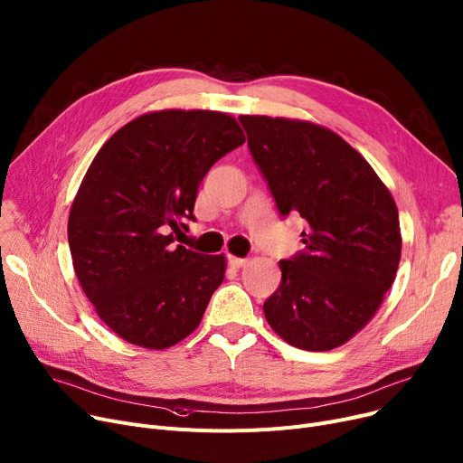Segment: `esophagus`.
<instances>
[{
    "mask_svg": "<svg viewBox=\"0 0 463 463\" xmlns=\"http://www.w3.org/2000/svg\"><path fill=\"white\" fill-rule=\"evenodd\" d=\"M248 259H240V257H232L229 255V264L232 266V269H241V266H246Z\"/></svg>",
    "mask_w": 463,
    "mask_h": 463,
    "instance_id": "esophagus-1",
    "label": "esophagus"
}]
</instances>
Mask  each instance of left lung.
Wrapping results in <instances>:
<instances>
[{"instance_id": "obj_1", "label": "left lung", "mask_w": 463, "mask_h": 463, "mask_svg": "<svg viewBox=\"0 0 463 463\" xmlns=\"http://www.w3.org/2000/svg\"><path fill=\"white\" fill-rule=\"evenodd\" d=\"M283 217L300 215L304 250L279 260L281 283L262 309L287 344L330 351L368 325L402 255L391 191L353 146L300 119L240 116Z\"/></svg>"}]
</instances>
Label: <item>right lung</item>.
Here are the masks:
<instances>
[{"instance_id": "obj_1", "label": "right lung", "mask_w": 463, "mask_h": 463, "mask_svg": "<svg viewBox=\"0 0 463 463\" xmlns=\"http://www.w3.org/2000/svg\"><path fill=\"white\" fill-rule=\"evenodd\" d=\"M244 142L229 114L159 110L118 129L91 161L71 206L69 248L97 315L126 342L166 349L199 326L225 257L176 246L175 232L194 222L212 165Z\"/></svg>"}]
</instances>
